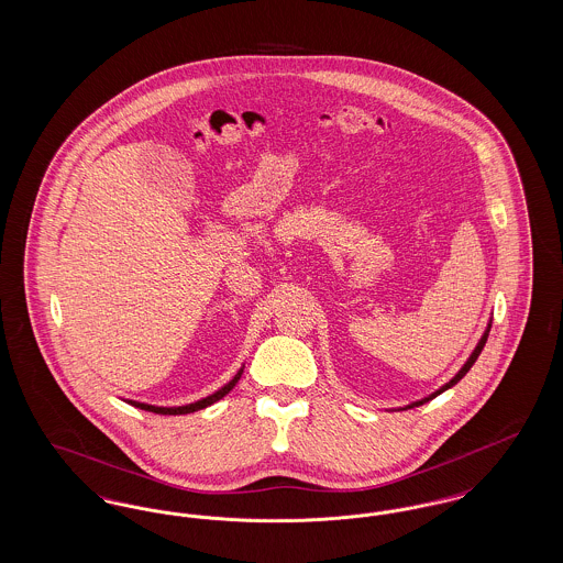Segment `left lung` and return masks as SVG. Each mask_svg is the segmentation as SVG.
<instances>
[{
	"label": "left lung",
	"mask_w": 563,
	"mask_h": 563,
	"mask_svg": "<svg viewBox=\"0 0 563 563\" xmlns=\"http://www.w3.org/2000/svg\"><path fill=\"white\" fill-rule=\"evenodd\" d=\"M489 329H492V322H487V329H485V331H483V335H482V340H479V344H477V346H475V350H473V352H471V356H468V358H466V363H464V365H462V369H460V372H457V374H455L454 377H452V379H450V382H448V384H443V386H441V388H439V390H434V393H432V395H429V397H424V399H420V401H413V402H411V405H407V407H401V409H411V407H418V405H424V402L432 401V399H434V397H439V395H441V393H445V390H448V388H452V386H455V384H457V382H460V379H462V377H464V375L468 374V369H471V367H473V365H475V361H477V358H479V354H482L483 346H485V342H487V335H489Z\"/></svg>",
	"instance_id": "left-lung-1"
}]
</instances>
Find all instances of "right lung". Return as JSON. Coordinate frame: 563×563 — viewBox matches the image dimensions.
Listing matches in <instances>:
<instances>
[{
	"mask_svg": "<svg viewBox=\"0 0 563 563\" xmlns=\"http://www.w3.org/2000/svg\"><path fill=\"white\" fill-rule=\"evenodd\" d=\"M242 372H244V365L239 369V374L234 375L225 386H221L217 393L209 395V397H205V399H200V401L189 402V405H179V407H158V405H147V402H129L134 405V407H139V409H145V411H152V413H161V416H184V413H194V411H198V409H205V407L213 405V402L219 401V399H223V397H225V395H228V393L239 384Z\"/></svg>",
	"mask_w": 563,
	"mask_h": 563,
	"instance_id": "obj_1",
	"label": "right lung"
}]
</instances>
